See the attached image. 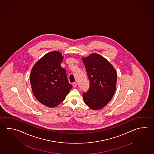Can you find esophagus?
Masks as SVG:
<instances>
[{
    "label": "esophagus",
    "mask_w": 154,
    "mask_h": 154,
    "mask_svg": "<svg viewBox=\"0 0 154 154\" xmlns=\"http://www.w3.org/2000/svg\"><path fill=\"white\" fill-rule=\"evenodd\" d=\"M73 86L74 87H76L77 86V83L75 82H73Z\"/></svg>",
    "instance_id": "34e87169"
}]
</instances>
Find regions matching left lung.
<instances>
[{
  "instance_id": "left-lung-1",
  "label": "left lung",
  "mask_w": 154,
  "mask_h": 154,
  "mask_svg": "<svg viewBox=\"0 0 154 154\" xmlns=\"http://www.w3.org/2000/svg\"><path fill=\"white\" fill-rule=\"evenodd\" d=\"M90 81V88L82 93L84 102L93 109H101L115 94L117 72L109 62L97 54L83 58Z\"/></svg>"
}]
</instances>
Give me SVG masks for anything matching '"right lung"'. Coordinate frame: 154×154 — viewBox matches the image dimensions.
Segmentation results:
<instances>
[{
	"mask_svg": "<svg viewBox=\"0 0 154 154\" xmlns=\"http://www.w3.org/2000/svg\"><path fill=\"white\" fill-rule=\"evenodd\" d=\"M61 54L51 51L37 62L31 70L30 84L35 98L49 107H55L64 100L73 86L62 68Z\"/></svg>",
	"mask_w": 154,
	"mask_h": 154,
	"instance_id": "add662e5",
	"label": "right lung"
}]
</instances>
